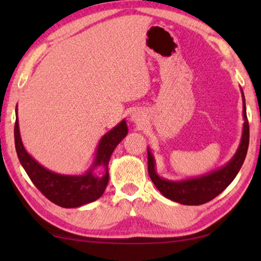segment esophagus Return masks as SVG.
<instances>
[{"mask_svg": "<svg viewBox=\"0 0 261 261\" xmlns=\"http://www.w3.org/2000/svg\"><path fill=\"white\" fill-rule=\"evenodd\" d=\"M130 118H131L132 122L138 123V124H139V123L145 121V118H146V116H145L144 112H141V110L138 109V110H134V112H132Z\"/></svg>", "mask_w": 261, "mask_h": 261, "instance_id": "obj_1", "label": "esophagus"}]
</instances>
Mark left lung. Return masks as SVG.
I'll list each match as a JSON object with an SVG mask.
<instances>
[{"label": "left lung", "instance_id": "1", "mask_svg": "<svg viewBox=\"0 0 261 261\" xmlns=\"http://www.w3.org/2000/svg\"><path fill=\"white\" fill-rule=\"evenodd\" d=\"M241 92L243 99V120H244L242 137L236 153L224 166L212 170L205 175L198 176V177L178 180L166 179L158 174L155 159H154L151 148L147 147L149 177H151L152 182L159 191L168 199L179 202L182 205L205 204V202L214 199L216 196H219L236 177V175L243 166V162L245 160L250 136L249 122H247L246 117L245 98L242 88Z\"/></svg>", "mask_w": 261, "mask_h": 261}]
</instances>
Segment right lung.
<instances>
[{
	"instance_id": "right-lung-1",
	"label": "right lung",
	"mask_w": 261,
	"mask_h": 261,
	"mask_svg": "<svg viewBox=\"0 0 261 261\" xmlns=\"http://www.w3.org/2000/svg\"><path fill=\"white\" fill-rule=\"evenodd\" d=\"M125 120L105 134L96 147L91 166L84 174L65 175L47 169L26 151L21 141L16 106L15 146L19 162L33 184L51 202L64 208H76L102 196L109 180L108 163L114 149L127 135Z\"/></svg>"
}]
</instances>
